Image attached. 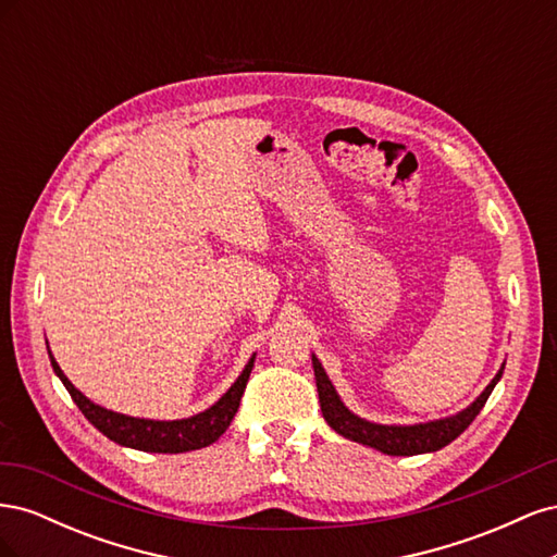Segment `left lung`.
<instances>
[{"instance_id":"obj_1","label":"left lung","mask_w":557,"mask_h":557,"mask_svg":"<svg viewBox=\"0 0 557 557\" xmlns=\"http://www.w3.org/2000/svg\"><path fill=\"white\" fill-rule=\"evenodd\" d=\"M311 360H313V374L318 385L320 411H323L327 425L336 434L346 436V440L358 442L369 448H376L385 455L434 453L448 446L453 440H458V436L471 425V420L479 416L483 404L487 401V397H491L493 387L497 385L504 372V364H502V369L495 374V379L487 383L485 391L460 413L440 418V420H430V423H418V425H379V423H369V420L352 413L342 401V397L336 395L334 385L327 379L320 360L315 356H311Z\"/></svg>"}]
</instances>
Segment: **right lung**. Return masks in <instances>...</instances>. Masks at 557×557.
<instances>
[{"label":"right lung","instance_id":"add662e5","mask_svg":"<svg viewBox=\"0 0 557 557\" xmlns=\"http://www.w3.org/2000/svg\"><path fill=\"white\" fill-rule=\"evenodd\" d=\"M48 358H50V364H53V372L60 376L66 391H70L81 413L86 416L99 432L109 436V440L115 444L146 450V453H185V450L205 448L215 440H221V434L230 428L234 413L239 409V401L246 391L252 362H256V356H252L244 367L239 379L232 383L230 391L207 411L195 413L190 418H181V420H148V418H134V416L115 413L99 407V404L90 401L78 391V387H74L70 379L64 376V372L50 350H48Z\"/></svg>","mask_w":557,"mask_h":557}]
</instances>
